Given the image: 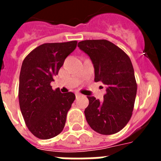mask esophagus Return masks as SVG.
<instances>
[{"label":"esophagus","mask_w":161,"mask_h":161,"mask_svg":"<svg viewBox=\"0 0 161 161\" xmlns=\"http://www.w3.org/2000/svg\"><path fill=\"white\" fill-rule=\"evenodd\" d=\"M75 95H76V97H80V96H82V94L80 93H78V92H76V93H75Z\"/></svg>","instance_id":"obj_1"}]
</instances>
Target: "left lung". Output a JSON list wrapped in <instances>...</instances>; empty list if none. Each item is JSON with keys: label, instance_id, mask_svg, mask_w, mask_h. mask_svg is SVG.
<instances>
[{"label": "left lung", "instance_id": "1", "mask_svg": "<svg viewBox=\"0 0 161 161\" xmlns=\"http://www.w3.org/2000/svg\"><path fill=\"white\" fill-rule=\"evenodd\" d=\"M78 47L93 62L95 81L106 85L104 102L87 97L85 119L97 133L105 136L118 133L131 118L137 92L130 59L121 48L106 39L84 40Z\"/></svg>", "mask_w": 161, "mask_h": 161}]
</instances>
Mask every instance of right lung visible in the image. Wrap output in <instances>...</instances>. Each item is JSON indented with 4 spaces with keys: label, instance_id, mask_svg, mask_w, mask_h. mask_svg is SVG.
Returning a JSON list of instances; mask_svg holds the SVG:
<instances>
[{
    "label": "right lung",
    "instance_id": "add662e5",
    "mask_svg": "<svg viewBox=\"0 0 161 161\" xmlns=\"http://www.w3.org/2000/svg\"><path fill=\"white\" fill-rule=\"evenodd\" d=\"M77 41L43 43L24 59L19 76L18 99L30 131L41 139L55 137L64 130L68 110L76 96L52 89L51 82Z\"/></svg>",
    "mask_w": 161,
    "mask_h": 161
}]
</instances>
